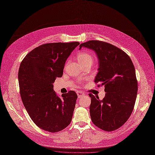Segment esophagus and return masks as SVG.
Here are the masks:
<instances>
[{
	"mask_svg": "<svg viewBox=\"0 0 155 155\" xmlns=\"http://www.w3.org/2000/svg\"><path fill=\"white\" fill-rule=\"evenodd\" d=\"M77 96H78V98L81 97L83 96H85V93L81 92V91H77Z\"/></svg>",
	"mask_w": 155,
	"mask_h": 155,
	"instance_id": "1",
	"label": "esophagus"
}]
</instances>
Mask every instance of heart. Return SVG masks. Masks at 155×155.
I'll use <instances>...</instances> for the list:
<instances>
[{
  "label": "heart",
  "mask_w": 155,
  "mask_h": 155,
  "mask_svg": "<svg viewBox=\"0 0 155 155\" xmlns=\"http://www.w3.org/2000/svg\"><path fill=\"white\" fill-rule=\"evenodd\" d=\"M77 57L78 62L80 63V65L89 62H93V58L92 57V55L90 54V53L88 51H83L78 53Z\"/></svg>",
  "instance_id": "obj_1"
}]
</instances>
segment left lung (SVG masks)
<instances>
[{
  "label": "left lung",
  "instance_id": "8db88e82",
  "mask_svg": "<svg viewBox=\"0 0 155 155\" xmlns=\"http://www.w3.org/2000/svg\"><path fill=\"white\" fill-rule=\"evenodd\" d=\"M82 47L96 52L99 68L94 82L105 87L102 100L89 94L91 120L107 132L118 129L130 116L137 95L138 83L132 61L124 51L104 41H88L81 44L80 49Z\"/></svg>",
  "mask_w": 155,
  "mask_h": 155
}]
</instances>
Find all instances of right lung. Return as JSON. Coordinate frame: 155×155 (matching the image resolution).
Instances as JSON below:
<instances>
[{"label": "right lung", "mask_w": 155, "mask_h": 155, "mask_svg": "<svg viewBox=\"0 0 155 155\" xmlns=\"http://www.w3.org/2000/svg\"><path fill=\"white\" fill-rule=\"evenodd\" d=\"M78 42L42 45L28 54L18 70L23 104L35 124L44 130L58 132L71 122L77 94L57 95L53 83L61 77L66 60Z\"/></svg>", "instance_id": "add662e5"}]
</instances>
